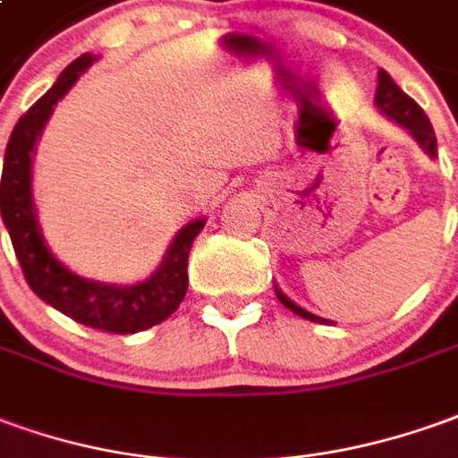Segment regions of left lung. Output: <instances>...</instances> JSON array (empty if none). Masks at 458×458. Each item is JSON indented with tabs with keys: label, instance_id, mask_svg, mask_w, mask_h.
<instances>
[{
	"label": "left lung",
	"instance_id": "obj_1",
	"mask_svg": "<svg viewBox=\"0 0 458 458\" xmlns=\"http://www.w3.org/2000/svg\"><path fill=\"white\" fill-rule=\"evenodd\" d=\"M374 102L379 106L381 114L389 116V119L396 122L399 127L406 129V131L419 141V147L427 151L428 157H437V137H434V129H431L428 116L424 114V109H421L409 94H403V91L396 87V81H394L384 69H379V84H377V97H374ZM274 292H276V296H279V301H282L284 307L289 309V311H294L296 317L317 321V324H324V321H327L321 319V317H317V314H309L307 309H301L299 304H294L289 296L284 294L279 286H274Z\"/></svg>",
	"mask_w": 458,
	"mask_h": 458
}]
</instances>
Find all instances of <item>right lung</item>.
I'll return each instance as SVG.
<instances>
[{"instance_id": "1", "label": "right lung", "mask_w": 458, "mask_h": 458, "mask_svg": "<svg viewBox=\"0 0 458 458\" xmlns=\"http://www.w3.org/2000/svg\"><path fill=\"white\" fill-rule=\"evenodd\" d=\"M94 62L97 56L91 55L74 59L59 74L55 87L17 122L4 151L2 222L9 229L12 247L21 264L24 279L42 301L91 329L137 334L169 319L182 304L189 286V249L199 232L204 229V219H194L187 226H182L172 247L166 249V257L159 264V269L149 279L131 286L84 279L66 269L49 251L31 199V159L37 149V139L42 134L47 119L55 112V104L72 89V84Z\"/></svg>"}]
</instances>
